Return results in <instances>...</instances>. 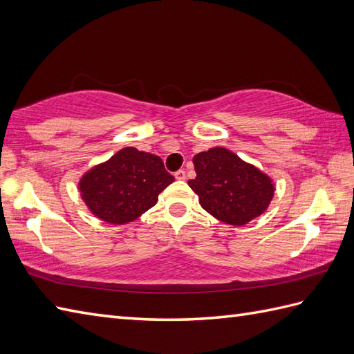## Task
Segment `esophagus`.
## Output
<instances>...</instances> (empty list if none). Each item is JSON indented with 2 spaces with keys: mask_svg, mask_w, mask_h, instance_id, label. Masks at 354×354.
Listing matches in <instances>:
<instances>
[{
  "mask_svg": "<svg viewBox=\"0 0 354 354\" xmlns=\"http://www.w3.org/2000/svg\"><path fill=\"white\" fill-rule=\"evenodd\" d=\"M174 177L177 178V180H186V172H185V169H178L176 174H174Z\"/></svg>",
  "mask_w": 354,
  "mask_h": 354,
  "instance_id": "34e87169",
  "label": "esophagus"
}]
</instances>
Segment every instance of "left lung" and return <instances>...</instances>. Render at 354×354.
Returning a JSON list of instances; mask_svg holds the SVG:
<instances>
[{"instance_id":"1","label":"left lung","mask_w":354,"mask_h":354,"mask_svg":"<svg viewBox=\"0 0 354 354\" xmlns=\"http://www.w3.org/2000/svg\"><path fill=\"white\" fill-rule=\"evenodd\" d=\"M196 177L187 185L200 204L216 219L230 225H245L269 207L274 186L263 171L237 154L214 147L195 154Z\"/></svg>"}]
</instances>
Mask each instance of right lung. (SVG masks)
<instances>
[{"label":"right lung","mask_w":354,"mask_h":354,"mask_svg":"<svg viewBox=\"0 0 354 354\" xmlns=\"http://www.w3.org/2000/svg\"><path fill=\"white\" fill-rule=\"evenodd\" d=\"M172 182L159 156L126 147L85 172L80 191L94 216L123 225L151 209Z\"/></svg>","instance_id":"right-lung-1"}]
</instances>
